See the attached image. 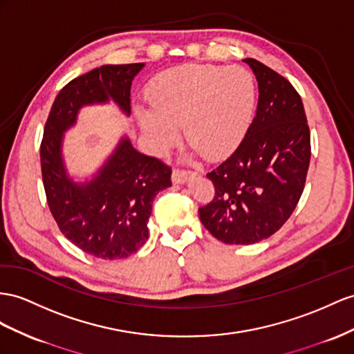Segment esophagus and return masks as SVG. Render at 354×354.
<instances>
[{
    "label": "esophagus",
    "mask_w": 354,
    "mask_h": 354,
    "mask_svg": "<svg viewBox=\"0 0 354 354\" xmlns=\"http://www.w3.org/2000/svg\"><path fill=\"white\" fill-rule=\"evenodd\" d=\"M196 176V171H187V170H180V169H175L174 174H171V180L174 184H184L189 178Z\"/></svg>",
    "instance_id": "1"
}]
</instances>
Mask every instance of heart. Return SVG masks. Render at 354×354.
<instances>
[{"label":"heart","instance_id":"heart-1","mask_svg":"<svg viewBox=\"0 0 354 354\" xmlns=\"http://www.w3.org/2000/svg\"><path fill=\"white\" fill-rule=\"evenodd\" d=\"M149 109L136 107V118L151 149L174 147L178 127L206 158H221L239 147L256 107V84L243 67L187 64L151 80Z\"/></svg>","mask_w":354,"mask_h":354}]
</instances>
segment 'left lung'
<instances>
[{"instance_id": "1", "label": "left lung", "mask_w": 354, "mask_h": 354, "mask_svg": "<svg viewBox=\"0 0 354 354\" xmlns=\"http://www.w3.org/2000/svg\"><path fill=\"white\" fill-rule=\"evenodd\" d=\"M243 62L259 84L256 116L236 151L206 175L215 197L198 207L205 227L230 245L260 242L283 227L302 196L311 158L301 95L257 59Z\"/></svg>"}]
</instances>
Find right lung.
I'll return each mask as SVG.
<instances>
[{"label": "right lung", "instance_id": "add662e5", "mask_svg": "<svg viewBox=\"0 0 354 354\" xmlns=\"http://www.w3.org/2000/svg\"><path fill=\"white\" fill-rule=\"evenodd\" d=\"M139 64L102 66L59 91L44 125L40 147L41 176L49 209L64 236L86 254L104 260L134 254L148 239L152 202L171 185V169L134 149L124 136L89 180L68 175L62 142L85 106L113 102L130 116V89Z\"/></svg>", "mask_w": 354, "mask_h": 354}]
</instances>
